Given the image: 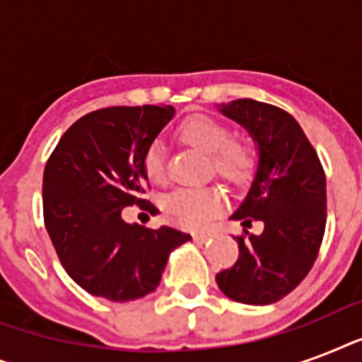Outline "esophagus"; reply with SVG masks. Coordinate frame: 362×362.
I'll use <instances>...</instances> for the list:
<instances>
[{
	"label": "esophagus",
	"mask_w": 362,
	"mask_h": 362,
	"mask_svg": "<svg viewBox=\"0 0 362 362\" xmlns=\"http://www.w3.org/2000/svg\"><path fill=\"white\" fill-rule=\"evenodd\" d=\"M193 238H195V242H199V244H204V242H209L210 238H212V235H210V233H195Z\"/></svg>",
	"instance_id": "esophagus-1"
}]
</instances>
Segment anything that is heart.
Masks as SVG:
<instances>
[{"label": "heart", "instance_id": "heart-1", "mask_svg": "<svg viewBox=\"0 0 362 362\" xmlns=\"http://www.w3.org/2000/svg\"><path fill=\"white\" fill-rule=\"evenodd\" d=\"M178 135L189 146L212 158L214 170L221 178L240 184L255 170L257 153L247 141L233 139V131L223 122L209 116H189L178 127ZM148 180H165V152L159 141L152 142L144 153ZM165 212L184 227L201 229L223 206V193L218 187H178L165 199Z\"/></svg>", "mask_w": 362, "mask_h": 362}]
</instances>
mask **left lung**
<instances>
[{
  "mask_svg": "<svg viewBox=\"0 0 362 362\" xmlns=\"http://www.w3.org/2000/svg\"><path fill=\"white\" fill-rule=\"evenodd\" d=\"M257 148L252 186L231 220L263 221L261 235L237 237L238 261L216 276L231 300L267 306L295 289L312 269L327 221V182L303 127L286 110L253 99L218 105Z\"/></svg>",
  "mask_w": 362,
  "mask_h": 362,
  "instance_id": "obj_1",
  "label": "left lung"
}]
</instances>
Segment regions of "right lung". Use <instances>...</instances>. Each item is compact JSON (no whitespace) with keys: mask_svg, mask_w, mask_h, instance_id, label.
I'll return each mask as SVG.
<instances>
[{"mask_svg":"<svg viewBox=\"0 0 362 362\" xmlns=\"http://www.w3.org/2000/svg\"><path fill=\"white\" fill-rule=\"evenodd\" d=\"M173 118V107L156 105L95 110L65 131L48 159L45 226L67 274L90 295L127 303L156 291L170 252L192 240L173 227L122 220L125 206L146 204L144 153Z\"/></svg>","mask_w":362,"mask_h":362,"instance_id":"add662e5","label":"right lung"}]
</instances>
